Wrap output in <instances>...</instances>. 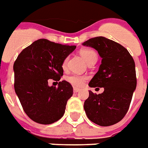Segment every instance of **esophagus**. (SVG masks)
<instances>
[{
	"mask_svg": "<svg viewBox=\"0 0 148 148\" xmlns=\"http://www.w3.org/2000/svg\"><path fill=\"white\" fill-rule=\"evenodd\" d=\"M80 90V88H76V87L73 88V91L75 92H79Z\"/></svg>",
	"mask_w": 148,
	"mask_h": 148,
	"instance_id": "obj_1",
	"label": "esophagus"
}]
</instances>
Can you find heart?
<instances>
[{
  "instance_id": "heart-1",
  "label": "heart",
  "mask_w": 148,
  "mask_h": 148,
  "mask_svg": "<svg viewBox=\"0 0 148 148\" xmlns=\"http://www.w3.org/2000/svg\"><path fill=\"white\" fill-rule=\"evenodd\" d=\"M80 55L82 56L84 60L86 61L88 64L91 63L92 61L97 60V56L94 51L90 50V49H82L80 50ZM67 62H68V59H65L63 61L62 64V67L63 68H66L67 67ZM86 80V77L83 76H77V75H72L67 77V81L69 82L70 84H72L75 87H80L82 86L84 82Z\"/></svg>"
}]
</instances>
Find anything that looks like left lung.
I'll return each mask as SVG.
<instances>
[{"mask_svg":"<svg viewBox=\"0 0 148 148\" xmlns=\"http://www.w3.org/2000/svg\"><path fill=\"white\" fill-rule=\"evenodd\" d=\"M83 45L96 49L102 59L88 85L104 88L100 94L88 91L84 111L92 123L101 127L112 126L120 122L129 110L137 84L134 61L124 47L105 37L92 38Z\"/></svg>","mask_w":148,"mask_h":148,"instance_id":"1","label":"left lung"}]
</instances>
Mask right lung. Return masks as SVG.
<instances>
[{
  "instance_id": "obj_1",
  "label": "right lung",
  "mask_w": 148,
  "mask_h": 148,
  "mask_svg": "<svg viewBox=\"0 0 148 148\" xmlns=\"http://www.w3.org/2000/svg\"><path fill=\"white\" fill-rule=\"evenodd\" d=\"M76 46L56 43L41 38L22 50L14 64V89L25 113L34 122L51 124L64 114L73 88L66 80L58 88L48 80H60L63 61Z\"/></svg>"
}]
</instances>
